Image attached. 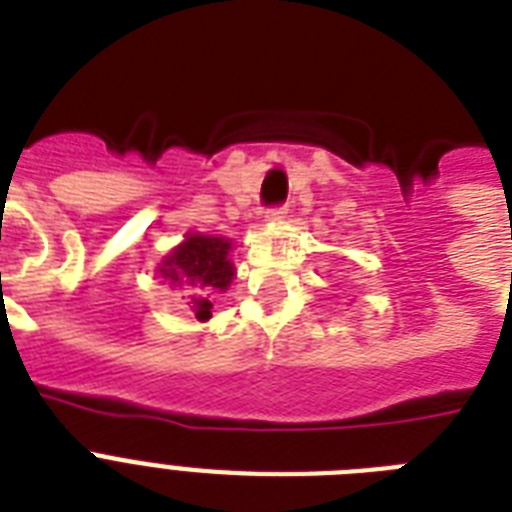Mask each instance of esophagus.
I'll return each instance as SVG.
<instances>
[{
	"instance_id": "34e87169",
	"label": "esophagus",
	"mask_w": 512,
	"mask_h": 512,
	"mask_svg": "<svg viewBox=\"0 0 512 512\" xmlns=\"http://www.w3.org/2000/svg\"><path fill=\"white\" fill-rule=\"evenodd\" d=\"M287 204H281V207H271L268 212H265V220H271V223H281L284 217H287Z\"/></svg>"
}]
</instances>
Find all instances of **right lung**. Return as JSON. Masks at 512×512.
<instances>
[{
	"label": "right lung",
	"instance_id": "right-lung-1",
	"mask_svg": "<svg viewBox=\"0 0 512 512\" xmlns=\"http://www.w3.org/2000/svg\"><path fill=\"white\" fill-rule=\"evenodd\" d=\"M228 252H231L228 239L188 233L183 244L172 249L159 265L162 279H170V284L185 289L188 305L199 321L212 316V297L231 287L236 271Z\"/></svg>",
	"mask_w": 512,
	"mask_h": 512
}]
</instances>
